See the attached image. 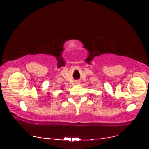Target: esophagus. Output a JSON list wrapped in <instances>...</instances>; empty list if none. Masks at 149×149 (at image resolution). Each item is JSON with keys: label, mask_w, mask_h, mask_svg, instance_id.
I'll return each instance as SVG.
<instances>
[{"label": "esophagus", "mask_w": 149, "mask_h": 149, "mask_svg": "<svg viewBox=\"0 0 149 149\" xmlns=\"http://www.w3.org/2000/svg\"><path fill=\"white\" fill-rule=\"evenodd\" d=\"M75 83H76V84H79V82L77 81H75Z\"/></svg>", "instance_id": "obj_1"}]
</instances>
